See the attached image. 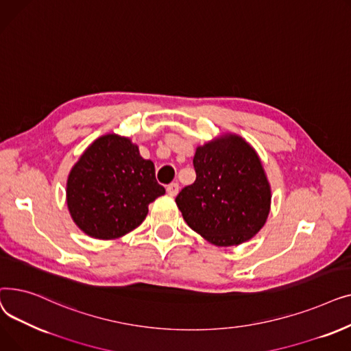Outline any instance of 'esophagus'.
<instances>
[{
	"label": "esophagus",
	"instance_id": "esophagus-1",
	"mask_svg": "<svg viewBox=\"0 0 351 351\" xmlns=\"http://www.w3.org/2000/svg\"><path fill=\"white\" fill-rule=\"evenodd\" d=\"M166 192H168L169 196H176L178 192H179V183L178 182H172L171 185H168V188H166Z\"/></svg>",
	"mask_w": 351,
	"mask_h": 351
}]
</instances>
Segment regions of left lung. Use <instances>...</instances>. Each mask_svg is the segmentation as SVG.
Segmentation results:
<instances>
[{
    "label": "left lung",
    "mask_w": 351,
    "mask_h": 351,
    "mask_svg": "<svg viewBox=\"0 0 351 351\" xmlns=\"http://www.w3.org/2000/svg\"><path fill=\"white\" fill-rule=\"evenodd\" d=\"M196 180L176 196L183 219L216 246L241 245L259 232L270 209V186L253 147L226 135L199 146Z\"/></svg>",
    "instance_id": "obj_1"
}]
</instances>
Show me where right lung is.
<instances>
[{
  "mask_svg": "<svg viewBox=\"0 0 351 351\" xmlns=\"http://www.w3.org/2000/svg\"><path fill=\"white\" fill-rule=\"evenodd\" d=\"M165 193L155 166L128 138L97 139L73 166L66 204L77 226L90 237L115 239L138 228L147 205Z\"/></svg>",
  "mask_w": 351,
  "mask_h": 351,
  "instance_id": "right-lung-1",
  "label": "right lung"
}]
</instances>
